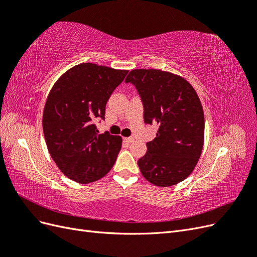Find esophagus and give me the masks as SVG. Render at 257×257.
<instances>
[{"label": "esophagus", "mask_w": 257, "mask_h": 257, "mask_svg": "<svg viewBox=\"0 0 257 257\" xmlns=\"http://www.w3.org/2000/svg\"><path fill=\"white\" fill-rule=\"evenodd\" d=\"M123 141L125 142V143H127V144H132V143L134 142V138L133 137H126V138H124Z\"/></svg>", "instance_id": "34e87169"}]
</instances>
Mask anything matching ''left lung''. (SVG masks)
Listing matches in <instances>:
<instances>
[{
    "instance_id": "left-lung-1",
    "label": "left lung",
    "mask_w": 257,
    "mask_h": 257,
    "mask_svg": "<svg viewBox=\"0 0 257 257\" xmlns=\"http://www.w3.org/2000/svg\"><path fill=\"white\" fill-rule=\"evenodd\" d=\"M133 83L144 105V120L159 130L138 166L148 181L172 186L195 168L204 147L205 116L196 91L181 76L160 69H133L125 78Z\"/></svg>"
}]
</instances>
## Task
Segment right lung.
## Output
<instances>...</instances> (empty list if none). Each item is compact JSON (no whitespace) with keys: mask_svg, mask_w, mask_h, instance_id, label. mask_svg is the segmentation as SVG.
I'll return each mask as SVG.
<instances>
[{"mask_svg":"<svg viewBox=\"0 0 257 257\" xmlns=\"http://www.w3.org/2000/svg\"><path fill=\"white\" fill-rule=\"evenodd\" d=\"M128 71L94 63L69 68L50 90L43 131L52 160L67 178L90 183L106 176L122 146L120 136L98 134L93 120L105 118L111 93Z\"/></svg>","mask_w":257,"mask_h":257,"instance_id":"1","label":"right lung"}]
</instances>
